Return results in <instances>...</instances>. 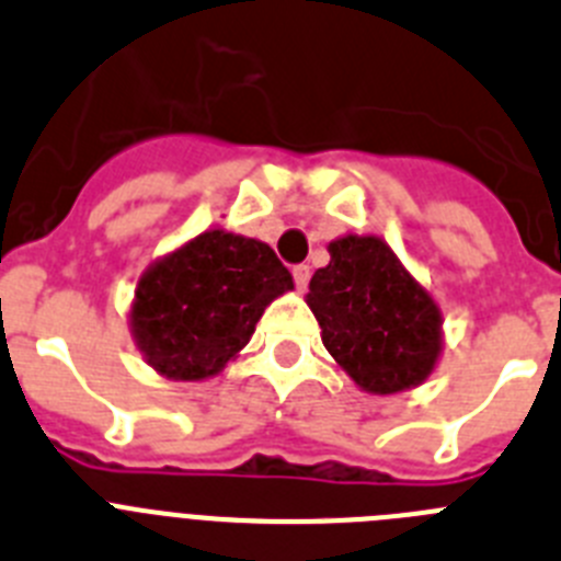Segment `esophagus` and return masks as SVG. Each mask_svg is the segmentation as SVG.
Segmentation results:
<instances>
[{
  "instance_id": "1",
  "label": "esophagus",
  "mask_w": 561,
  "mask_h": 561,
  "mask_svg": "<svg viewBox=\"0 0 561 561\" xmlns=\"http://www.w3.org/2000/svg\"><path fill=\"white\" fill-rule=\"evenodd\" d=\"M294 282H296V287H299V290H305V287H308V282H310V265H296L294 267Z\"/></svg>"
}]
</instances>
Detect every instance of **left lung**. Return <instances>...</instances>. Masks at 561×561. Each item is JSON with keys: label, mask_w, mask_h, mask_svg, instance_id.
<instances>
[{"label": "left lung", "mask_w": 561, "mask_h": 561, "mask_svg": "<svg viewBox=\"0 0 561 561\" xmlns=\"http://www.w3.org/2000/svg\"><path fill=\"white\" fill-rule=\"evenodd\" d=\"M310 279L321 341L355 383L392 396L426 378L440 355V310L378 237L330 242Z\"/></svg>", "instance_id": "8db88e82"}]
</instances>
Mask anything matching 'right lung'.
Segmentation results:
<instances>
[{"mask_svg": "<svg viewBox=\"0 0 561 561\" xmlns=\"http://www.w3.org/2000/svg\"><path fill=\"white\" fill-rule=\"evenodd\" d=\"M290 287L271 245L206 231L140 276L133 335L160 375L199 381L245 347L267 305Z\"/></svg>", "mask_w": 561, "mask_h": 561, "instance_id": "1", "label": "right lung"}]
</instances>
